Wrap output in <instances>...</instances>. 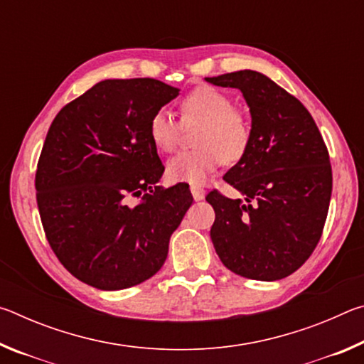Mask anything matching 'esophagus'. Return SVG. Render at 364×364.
<instances>
[{
  "label": "esophagus",
  "mask_w": 364,
  "mask_h": 364,
  "mask_svg": "<svg viewBox=\"0 0 364 364\" xmlns=\"http://www.w3.org/2000/svg\"><path fill=\"white\" fill-rule=\"evenodd\" d=\"M191 193H193L194 200H202V199H204V197H205L204 188L197 186V184H193V186H191Z\"/></svg>",
  "instance_id": "1"
}]
</instances>
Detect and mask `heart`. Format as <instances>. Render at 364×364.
Wrapping results in <instances>:
<instances>
[{
  "label": "heart",
  "mask_w": 364,
  "mask_h": 364,
  "mask_svg": "<svg viewBox=\"0 0 364 364\" xmlns=\"http://www.w3.org/2000/svg\"><path fill=\"white\" fill-rule=\"evenodd\" d=\"M180 115L181 123L168 109L160 107L147 122L152 144L162 152H173L180 144L181 124L199 125L194 134L196 149L168 160L170 180L202 184L221 164H236L249 151L252 123L225 91L208 85L197 86L181 97Z\"/></svg>",
  "instance_id": "heart-1"
}]
</instances>
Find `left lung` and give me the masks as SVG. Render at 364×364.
<instances>
[{
	"label": "left lung",
	"mask_w": 364,
	"mask_h": 364,
	"mask_svg": "<svg viewBox=\"0 0 364 364\" xmlns=\"http://www.w3.org/2000/svg\"><path fill=\"white\" fill-rule=\"evenodd\" d=\"M205 80L241 90L252 115L249 151L223 176L245 200L218 189L205 197L215 210L213 247L232 273L282 279L321 239L332 193L328 147L304 104L263 73L239 70Z\"/></svg>",
	"instance_id": "left-lung-1"
}]
</instances>
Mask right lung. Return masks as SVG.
Wrapping results in <instances>:
<instances>
[{
	"label": "right lung",
	"mask_w": 364,
	"mask_h": 364,
	"mask_svg": "<svg viewBox=\"0 0 364 364\" xmlns=\"http://www.w3.org/2000/svg\"><path fill=\"white\" fill-rule=\"evenodd\" d=\"M178 91L154 78L104 80L49 127L36 165V204L53 252L86 284L136 286L167 258L193 196L178 184L157 186L165 167L147 122Z\"/></svg>",
	"instance_id": "1"
}]
</instances>
